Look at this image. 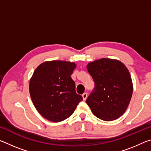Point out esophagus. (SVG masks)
<instances>
[{
	"label": "esophagus",
	"mask_w": 151,
	"mask_h": 151,
	"mask_svg": "<svg viewBox=\"0 0 151 151\" xmlns=\"http://www.w3.org/2000/svg\"><path fill=\"white\" fill-rule=\"evenodd\" d=\"M83 100L84 101H85L86 99V98H87V96H88V94H87V93H83Z\"/></svg>",
	"instance_id": "obj_1"
}]
</instances>
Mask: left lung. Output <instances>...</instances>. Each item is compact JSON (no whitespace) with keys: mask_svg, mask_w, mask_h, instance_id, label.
Segmentation results:
<instances>
[{"mask_svg":"<svg viewBox=\"0 0 151 151\" xmlns=\"http://www.w3.org/2000/svg\"><path fill=\"white\" fill-rule=\"evenodd\" d=\"M86 68L94 82L86 101L92 112L103 121L119 119L126 111L133 91L127 66L119 60L103 58L88 63Z\"/></svg>","mask_w":151,"mask_h":151,"instance_id":"8db88e82","label":"left lung"}]
</instances>
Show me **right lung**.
<instances>
[{"instance_id":"1","label":"right lung","mask_w":151,"mask_h":151,"mask_svg":"<svg viewBox=\"0 0 151 151\" xmlns=\"http://www.w3.org/2000/svg\"><path fill=\"white\" fill-rule=\"evenodd\" d=\"M76 66L68 61H46L34 71L29 82L30 98L37 111L48 121L58 122L68 118L83 101L70 77Z\"/></svg>"}]
</instances>
